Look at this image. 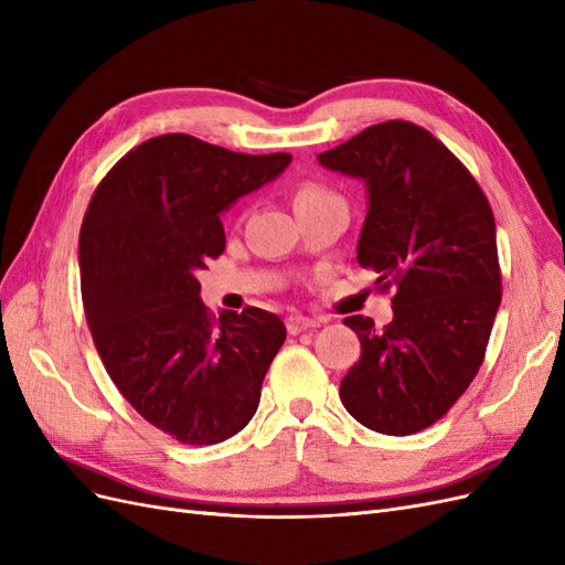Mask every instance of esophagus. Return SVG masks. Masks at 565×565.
Returning a JSON list of instances; mask_svg holds the SVG:
<instances>
[{"label":"esophagus","mask_w":565,"mask_h":565,"mask_svg":"<svg viewBox=\"0 0 565 565\" xmlns=\"http://www.w3.org/2000/svg\"><path fill=\"white\" fill-rule=\"evenodd\" d=\"M311 328H320V320L309 318V316H289L287 318V332L289 334H299Z\"/></svg>","instance_id":"obj_1"}]
</instances>
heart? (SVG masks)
Here are the masks:
<instances>
[{"mask_svg": "<svg viewBox=\"0 0 565 565\" xmlns=\"http://www.w3.org/2000/svg\"><path fill=\"white\" fill-rule=\"evenodd\" d=\"M334 202H341V198L320 183H303L295 193V210L322 207V204H334Z\"/></svg>", "mask_w": 565, "mask_h": 565, "instance_id": "obj_1", "label": "heart"}]
</instances>
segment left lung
Returning a JSON list of instances; mask_svg holds the SVG:
<instances>
[{
  "label": "left lung",
  "mask_w": 565,
  "mask_h": 565,
  "mask_svg": "<svg viewBox=\"0 0 565 565\" xmlns=\"http://www.w3.org/2000/svg\"><path fill=\"white\" fill-rule=\"evenodd\" d=\"M318 162L365 181L358 264L382 292L396 289L384 330L344 320L361 361L339 398L367 429L409 436L446 415L483 363L502 299L490 202L434 134L405 119L372 125Z\"/></svg>",
  "instance_id": "8db88e82"
}]
</instances>
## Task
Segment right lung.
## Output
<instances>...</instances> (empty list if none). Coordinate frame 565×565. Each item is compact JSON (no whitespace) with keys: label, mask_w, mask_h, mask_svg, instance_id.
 <instances>
[{"label":"right lung","mask_w":565,"mask_h":565,"mask_svg":"<svg viewBox=\"0 0 565 565\" xmlns=\"http://www.w3.org/2000/svg\"><path fill=\"white\" fill-rule=\"evenodd\" d=\"M289 162L162 134L110 169L84 214L79 285L96 351L136 413L185 446L245 429L287 337L256 306L216 318L195 276L226 249L221 214Z\"/></svg>","instance_id":"obj_1"}]
</instances>
